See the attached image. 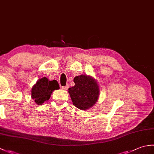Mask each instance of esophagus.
Masks as SVG:
<instances>
[{
    "label": "esophagus",
    "mask_w": 154,
    "mask_h": 154,
    "mask_svg": "<svg viewBox=\"0 0 154 154\" xmlns=\"http://www.w3.org/2000/svg\"><path fill=\"white\" fill-rule=\"evenodd\" d=\"M68 88H69V85H67L66 86H63V87H62V89H63V90H67V89H68Z\"/></svg>",
    "instance_id": "1"
}]
</instances>
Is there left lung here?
Returning <instances> with one entry per match:
<instances>
[{
    "instance_id": "obj_1",
    "label": "left lung",
    "mask_w": 154,
    "mask_h": 154,
    "mask_svg": "<svg viewBox=\"0 0 154 154\" xmlns=\"http://www.w3.org/2000/svg\"><path fill=\"white\" fill-rule=\"evenodd\" d=\"M75 86L69 88L73 104L80 110H87L97 102L99 97V87L91 76L81 75L74 78Z\"/></svg>"
}]
</instances>
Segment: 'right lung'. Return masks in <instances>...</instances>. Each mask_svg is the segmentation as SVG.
Here are the masks:
<instances>
[{
  "label": "right lung",
  "mask_w": 154,
  "mask_h": 154,
  "mask_svg": "<svg viewBox=\"0 0 154 154\" xmlns=\"http://www.w3.org/2000/svg\"><path fill=\"white\" fill-rule=\"evenodd\" d=\"M59 89L60 86L56 80L50 81L45 77L39 79L32 87L31 96L35 103L40 105L50 99L51 94L54 90Z\"/></svg>",
  "instance_id": "right-lung-1"
}]
</instances>
